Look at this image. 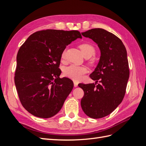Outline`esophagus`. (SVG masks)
I'll return each instance as SVG.
<instances>
[{"mask_svg": "<svg viewBox=\"0 0 146 146\" xmlns=\"http://www.w3.org/2000/svg\"><path fill=\"white\" fill-rule=\"evenodd\" d=\"M74 86L75 87H77L78 86V83L76 82H74Z\"/></svg>", "mask_w": 146, "mask_h": 146, "instance_id": "34e87169", "label": "esophagus"}]
</instances>
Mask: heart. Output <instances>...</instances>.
<instances>
[{
  "label": "heart",
  "instance_id": "heart-1",
  "mask_svg": "<svg viewBox=\"0 0 146 146\" xmlns=\"http://www.w3.org/2000/svg\"><path fill=\"white\" fill-rule=\"evenodd\" d=\"M79 48L82 52V55L85 56H92L95 54V48L93 46L89 43H83L79 46ZM66 51L64 50L61 55L62 58L65 56ZM88 72L87 69L84 66H80L74 64H71L67 66L63 69V74L67 77L74 81H80L83 77V76Z\"/></svg>",
  "mask_w": 146,
  "mask_h": 146
}]
</instances>
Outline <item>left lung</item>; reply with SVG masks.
<instances>
[{
    "mask_svg": "<svg viewBox=\"0 0 146 146\" xmlns=\"http://www.w3.org/2000/svg\"><path fill=\"white\" fill-rule=\"evenodd\" d=\"M82 35L98 44L100 56L90 75L96 83L78 84L84 91L81 107L88 116L102 118L111 113L125 96L130 74L127 50L120 39L103 29H92Z\"/></svg>",
    "mask_w": 146,
    "mask_h": 146,
    "instance_id": "1",
    "label": "left lung"
}]
</instances>
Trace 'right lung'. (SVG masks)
Here are the masks:
<instances>
[{
  "mask_svg": "<svg viewBox=\"0 0 146 146\" xmlns=\"http://www.w3.org/2000/svg\"><path fill=\"white\" fill-rule=\"evenodd\" d=\"M82 38L77 30L48 29L31 35L20 47L15 83L22 105L33 116L49 118L62 108L74 83L60 78L61 55L66 46Z\"/></svg>",
  "mask_w": 146,
  "mask_h": 146,
  "instance_id": "add662e5",
  "label": "right lung"
}]
</instances>
